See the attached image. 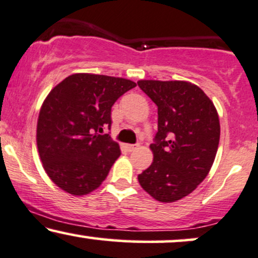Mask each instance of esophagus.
<instances>
[{
  "mask_svg": "<svg viewBox=\"0 0 258 258\" xmlns=\"http://www.w3.org/2000/svg\"><path fill=\"white\" fill-rule=\"evenodd\" d=\"M139 147H140V146H139V145H128V146H126V148H128L129 152H133V151L138 150Z\"/></svg>",
  "mask_w": 258,
  "mask_h": 258,
  "instance_id": "obj_1",
  "label": "esophagus"
}]
</instances>
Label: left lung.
<instances>
[{"instance_id": "8db88e82", "label": "left lung", "mask_w": 258, "mask_h": 258, "mask_svg": "<svg viewBox=\"0 0 258 258\" xmlns=\"http://www.w3.org/2000/svg\"><path fill=\"white\" fill-rule=\"evenodd\" d=\"M158 107L153 162L139 182L162 203L188 196L207 177L220 142L216 108L199 87L184 81H139Z\"/></svg>"}]
</instances>
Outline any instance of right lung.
Instances as JSON below:
<instances>
[{
	"label": "right lung",
	"mask_w": 258,
	"mask_h": 258,
	"mask_svg": "<svg viewBox=\"0 0 258 258\" xmlns=\"http://www.w3.org/2000/svg\"><path fill=\"white\" fill-rule=\"evenodd\" d=\"M136 87L125 78L75 74L51 89L37 120L39 158L50 180L74 196L96 189L120 156L111 129V108Z\"/></svg>",
	"instance_id": "add662e5"
}]
</instances>
